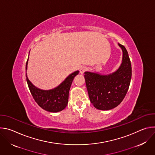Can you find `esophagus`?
I'll return each mask as SVG.
<instances>
[{
	"instance_id": "esophagus-1",
	"label": "esophagus",
	"mask_w": 155,
	"mask_h": 155,
	"mask_svg": "<svg viewBox=\"0 0 155 155\" xmlns=\"http://www.w3.org/2000/svg\"><path fill=\"white\" fill-rule=\"evenodd\" d=\"M86 70V68L85 67V66H81L80 68V74H83Z\"/></svg>"
}]
</instances>
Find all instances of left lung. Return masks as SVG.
I'll return each instance as SVG.
<instances>
[{"label": "left lung", "mask_w": 155, "mask_h": 155, "mask_svg": "<svg viewBox=\"0 0 155 155\" xmlns=\"http://www.w3.org/2000/svg\"><path fill=\"white\" fill-rule=\"evenodd\" d=\"M122 49V63L115 72L108 75L85 72L84 78L88 95L95 108L108 110L117 107L124 99L129 89L132 68L126 48L118 43Z\"/></svg>", "instance_id": "1"}]
</instances>
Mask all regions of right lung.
I'll use <instances>...</instances> for the list:
<instances>
[{
  "instance_id": "right-lung-1",
  "label": "right lung",
  "mask_w": 155,
  "mask_h": 155,
  "mask_svg": "<svg viewBox=\"0 0 155 155\" xmlns=\"http://www.w3.org/2000/svg\"><path fill=\"white\" fill-rule=\"evenodd\" d=\"M28 59L26 62V71L28 69ZM79 71L69 75L58 86L50 90H42L35 87L30 81L26 73V81L31 93L37 104L43 109L50 112L62 111L68 104L69 93L74 77Z\"/></svg>"
}]
</instances>
